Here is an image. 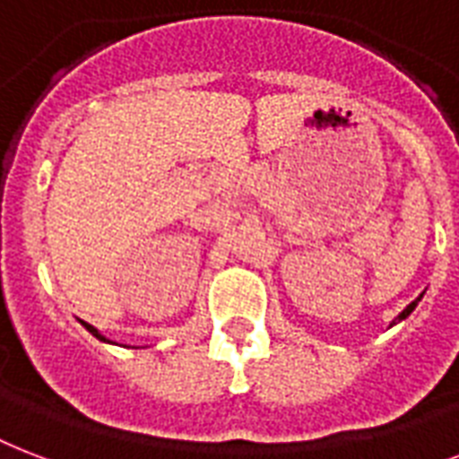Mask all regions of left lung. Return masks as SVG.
<instances>
[{
    "instance_id": "1",
    "label": "left lung",
    "mask_w": 459,
    "mask_h": 459,
    "mask_svg": "<svg viewBox=\"0 0 459 459\" xmlns=\"http://www.w3.org/2000/svg\"><path fill=\"white\" fill-rule=\"evenodd\" d=\"M419 300H421V296H419V299H416V300H411V303H409V306L404 307V310H402V313L397 315V317H394L393 323H400V320H404V317H407V315L411 313V310H414V307H416V303H419Z\"/></svg>"
}]
</instances>
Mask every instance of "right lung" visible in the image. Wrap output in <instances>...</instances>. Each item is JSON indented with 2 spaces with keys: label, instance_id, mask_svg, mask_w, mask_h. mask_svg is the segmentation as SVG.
I'll list each match as a JSON object with an SVG mask.
<instances>
[{
  "label": "right lung",
  "instance_id": "add662e5",
  "mask_svg": "<svg viewBox=\"0 0 459 459\" xmlns=\"http://www.w3.org/2000/svg\"><path fill=\"white\" fill-rule=\"evenodd\" d=\"M82 323H83V320H82ZM83 327H86V330H89L91 334H93V337H98V339H100V342H108V339H105L103 334H98V330H96V327H91V325H86V323H83Z\"/></svg>",
  "mask_w": 459,
  "mask_h": 459
}]
</instances>
